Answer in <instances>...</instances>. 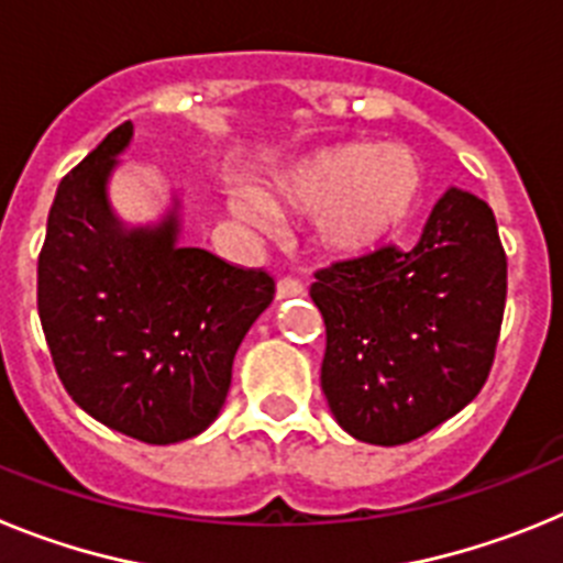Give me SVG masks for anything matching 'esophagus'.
I'll use <instances>...</instances> for the list:
<instances>
[{"label":"esophagus","mask_w":563,"mask_h":563,"mask_svg":"<svg viewBox=\"0 0 563 563\" xmlns=\"http://www.w3.org/2000/svg\"><path fill=\"white\" fill-rule=\"evenodd\" d=\"M290 296H305V285L292 276L278 278V298H290Z\"/></svg>","instance_id":"34e87169"}]
</instances>
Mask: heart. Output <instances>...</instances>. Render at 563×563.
I'll return each mask as SVG.
<instances>
[{"mask_svg": "<svg viewBox=\"0 0 563 563\" xmlns=\"http://www.w3.org/2000/svg\"><path fill=\"white\" fill-rule=\"evenodd\" d=\"M420 188V163L409 148L357 141L327 148L282 177L273 186V206L321 213V242L332 251L361 253L380 245L409 220ZM236 208L251 222L271 217L267 202L256 194H247Z\"/></svg>", "mask_w": 563, "mask_h": 563, "instance_id": "heart-1", "label": "heart"}]
</instances>
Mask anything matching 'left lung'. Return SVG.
<instances>
[{"label": "left lung", "mask_w": 563, "mask_h": 563, "mask_svg": "<svg viewBox=\"0 0 563 563\" xmlns=\"http://www.w3.org/2000/svg\"><path fill=\"white\" fill-rule=\"evenodd\" d=\"M321 389L343 431L402 445L462 411L485 386L507 298L494 211L451 188L409 251L380 245L318 267Z\"/></svg>", "instance_id": "1"}]
</instances>
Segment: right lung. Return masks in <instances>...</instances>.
Segmentation results:
<instances>
[{"label": "right lung", "instance_id": "1", "mask_svg": "<svg viewBox=\"0 0 563 563\" xmlns=\"http://www.w3.org/2000/svg\"><path fill=\"white\" fill-rule=\"evenodd\" d=\"M129 137L126 121L58 183L36 305L67 395L109 429L168 445L220 415L233 355L276 296V278L177 247L174 217L123 233L103 186Z\"/></svg>", "mask_w": 563, "mask_h": 563}]
</instances>
